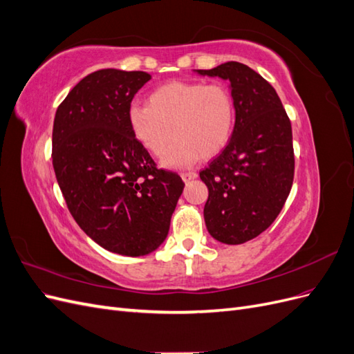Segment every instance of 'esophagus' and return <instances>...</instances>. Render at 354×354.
<instances>
[{
  "label": "esophagus",
  "instance_id": "esophagus-1",
  "mask_svg": "<svg viewBox=\"0 0 354 354\" xmlns=\"http://www.w3.org/2000/svg\"><path fill=\"white\" fill-rule=\"evenodd\" d=\"M196 177H198V174L195 173V171H189V173H181V178H183L185 181L195 180Z\"/></svg>",
  "mask_w": 354,
  "mask_h": 354
}]
</instances>
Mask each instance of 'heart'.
<instances>
[{
  "mask_svg": "<svg viewBox=\"0 0 354 354\" xmlns=\"http://www.w3.org/2000/svg\"><path fill=\"white\" fill-rule=\"evenodd\" d=\"M147 104H131L127 118L136 140L169 168H183L199 158L217 156L236 125V103L227 85L171 81L147 95Z\"/></svg>",
  "mask_w": 354,
  "mask_h": 354,
  "instance_id": "obj_1",
  "label": "heart"
}]
</instances>
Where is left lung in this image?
Instances as JSON below:
<instances>
[{
  "label": "left lung",
  "mask_w": 354,
  "mask_h": 354,
  "mask_svg": "<svg viewBox=\"0 0 354 354\" xmlns=\"http://www.w3.org/2000/svg\"><path fill=\"white\" fill-rule=\"evenodd\" d=\"M196 72L229 80L236 103L229 145L199 177L208 187L203 218L209 234L218 242L239 245L270 226L291 192V121L276 90L243 63L227 62Z\"/></svg>",
  "instance_id": "left-lung-1"
}]
</instances>
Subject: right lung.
Returning a JSON list of instances; mask_svg holds the SVG:
<instances>
[{"label": "right lung", "instance_id": "add662e5", "mask_svg": "<svg viewBox=\"0 0 354 354\" xmlns=\"http://www.w3.org/2000/svg\"><path fill=\"white\" fill-rule=\"evenodd\" d=\"M142 71L100 69L60 103L53 125V167L78 226L104 250L151 254L167 238L185 183L156 168L128 125Z\"/></svg>", "mask_w": 354, "mask_h": 354}]
</instances>
